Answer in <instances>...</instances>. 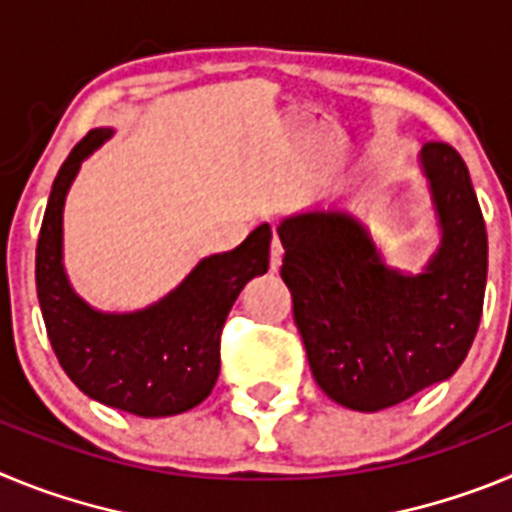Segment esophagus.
Masks as SVG:
<instances>
[{
    "label": "esophagus",
    "mask_w": 512,
    "mask_h": 512,
    "mask_svg": "<svg viewBox=\"0 0 512 512\" xmlns=\"http://www.w3.org/2000/svg\"><path fill=\"white\" fill-rule=\"evenodd\" d=\"M282 256H284L282 241H279L277 235H274V241H271V256H269L271 271H279V266H282Z\"/></svg>",
    "instance_id": "obj_1"
}]
</instances>
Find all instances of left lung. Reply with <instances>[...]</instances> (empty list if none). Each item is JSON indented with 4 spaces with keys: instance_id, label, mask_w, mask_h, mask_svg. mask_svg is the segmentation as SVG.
Here are the masks:
<instances>
[{
    "instance_id": "obj_1",
    "label": "left lung",
    "mask_w": 512,
    "mask_h": 512,
    "mask_svg": "<svg viewBox=\"0 0 512 512\" xmlns=\"http://www.w3.org/2000/svg\"><path fill=\"white\" fill-rule=\"evenodd\" d=\"M441 246L420 274L384 264L372 235L341 210L279 225L282 279L312 377L343 408L400 405L449 379L477 336L487 284V230L467 164L449 143H425Z\"/></svg>"
}]
</instances>
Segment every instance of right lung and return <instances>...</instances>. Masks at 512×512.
I'll use <instances>...</instances> for the list:
<instances>
[{
    "label": "right lung",
    "instance_id": "obj_1",
    "mask_svg": "<svg viewBox=\"0 0 512 512\" xmlns=\"http://www.w3.org/2000/svg\"><path fill=\"white\" fill-rule=\"evenodd\" d=\"M110 135L87 133L53 182L35 251L38 300L58 364L84 395L140 418H166L197 408L215 387L225 318L241 289L269 269L271 228L259 225L233 251L202 259L143 310H94L63 269V205L81 161Z\"/></svg>",
    "mask_w": 512,
    "mask_h": 512
}]
</instances>
